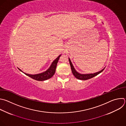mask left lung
<instances>
[{"instance_id": "left-lung-1", "label": "left lung", "mask_w": 126, "mask_h": 126, "mask_svg": "<svg viewBox=\"0 0 126 126\" xmlns=\"http://www.w3.org/2000/svg\"><path fill=\"white\" fill-rule=\"evenodd\" d=\"M69 63H70V66H71V70H72V73L74 75V76L78 79H80V80H87V79H91L96 76H97V75H98L99 74H100V73H101L103 70L104 69H105V68L104 69H103L102 70L98 72H96V73H94V74H80L79 73H78L76 70L74 68L71 60H70V59L69 58Z\"/></svg>"}]
</instances>
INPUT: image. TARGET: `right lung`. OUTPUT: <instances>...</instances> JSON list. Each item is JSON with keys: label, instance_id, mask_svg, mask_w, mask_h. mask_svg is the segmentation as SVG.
<instances>
[{"label": "right lung", "instance_id": "obj_1", "mask_svg": "<svg viewBox=\"0 0 126 126\" xmlns=\"http://www.w3.org/2000/svg\"><path fill=\"white\" fill-rule=\"evenodd\" d=\"M61 55H60L59 56H58V57L56 58L52 62V63L51 64L49 68L46 71L41 73L35 74V75L28 74L23 72L19 68H18V69L20 71L22 72L25 75H26L27 76L31 77V78H32L35 80H38V81H44V80H47V79H48L51 78L54 75V74H55V71H56V68L57 63L58 62L59 57H60Z\"/></svg>", "mask_w": 126, "mask_h": 126}]
</instances>
